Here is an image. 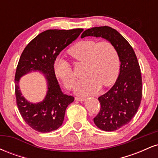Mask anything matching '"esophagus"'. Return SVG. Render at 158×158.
I'll use <instances>...</instances> for the list:
<instances>
[{
  "instance_id": "esophagus-1",
  "label": "esophagus",
  "mask_w": 158,
  "mask_h": 158,
  "mask_svg": "<svg viewBox=\"0 0 158 158\" xmlns=\"http://www.w3.org/2000/svg\"><path fill=\"white\" fill-rule=\"evenodd\" d=\"M75 99L77 101H79V102H83V101H85V98H81V97H76Z\"/></svg>"
}]
</instances>
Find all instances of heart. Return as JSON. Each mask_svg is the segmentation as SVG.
I'll use <instances>...</instances> for the list:
<instances>
[{"label": "heart", "mask_w": 158, "mask_h": 158, "mask_svg": "<svg viewBox=\"0 0 158 158\" xmlns=\"http://www.w3.org/2000/svg\"><path fill=\"white\" fill-rule=\"evenodd\" d=\"M68 54L76 60L87 63L85 76L88 77L78 81L74 88L78 95L88 96L97 93L101 85L110 86L118 78L120 59L117 50L109 41L82 40L71 47ZM53 68L56 77L67 88H71L76 78L68 61L57 58Z\"/></svg>", "instance_id": "b5f03b06"}]
</instances>
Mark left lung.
I'll return each instance as SVG.
<instances>
[{
	"label": "left lung",
	"mask_w": 158,
	"mask_h": 158,
	"mask_svg": "<svg viewBox=\"0 0 158 158\" xmlns=\"http://www.w3.org/2000/svg\"><path fill=\"white\" fill-rule=\"evenodd\" d=\"M101 37L115 47L120 59V70L115 84L98 98L101 108L94 122L106 131H114L128 124L135 117L142 99V77L133 48L123 36L110 27H96L81 34Z\"/></svg>",
	"instance_id": "obj_1"
}]
</instances>
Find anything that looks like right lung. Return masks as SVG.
<instances>
[{
	"label": "right lung",
	"mask_w": 158,
	"mask_h": 158,
	"mask_svg": "<svg viewBox=\"0 0 158 158\" xmlns=\"http://www.w3.org/2000/svg\"><path fill=\"white\" fill-rule=\"evenodd\" d=\"M83 29L48 30L34 38L27 44L20 57L15 72L16 102L23 120L32 129L46 133L62 125L67 107L74 97L61 91L54 72V61L61 50L71 44ZM32 71L45 76L48 90L41 102H29L22 96L19 87V79Z\"/></svg>",
	"instance_id": "add662e5"
}]
</instances>
